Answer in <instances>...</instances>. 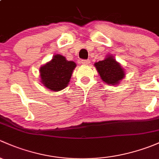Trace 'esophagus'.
I'll return each mask as SVG.
<instances>
[{
    "mask_svg": "<svg viewBox=\"0 0 159 159\" xmlns=\"http://www.w3.org/2000/svg\"><path fill=\"white\" fill-rule=\"evenodd\" d=\"M89 63H90V61H89V60H81V63L83 65H88V64H89Z\"/></svg>",
    "mask_w": 159,
    "mask_h": 159,
    "instance_id": "1",
    "label": "esophagus"
}]
</instances>
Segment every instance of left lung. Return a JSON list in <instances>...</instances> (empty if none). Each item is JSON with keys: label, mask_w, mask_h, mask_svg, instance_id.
<instances>
[{"label": "left lung", "mask_w": 159, "mask_h": 159, "mask_svg": "<svg viewBox=\"0 0 159 159\" xmlns=\"http://www.w3.org/2000/svg\"><path fill=\"white\" fill-rule=\"evenodd\" d=\"M94 65L101 79L108 85L119 84L125 77L124 69L112 56H107L105 60L97 62Z\"/></svg>", "instance_id": "8db88e82"}]
</instances>
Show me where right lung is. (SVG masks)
I'll return each instance as SVG.
<instances>
[{
	"label": "right lung",
	"instance_id": "1",
	"mask_svg": "<svg viewBox=\"0 0 159 159\" xmlns=\"http://www.w3.org/2000/svg\"><path fill=\"white\" fill-rule=\"evenodd\" d=\"M76 66L73 61H68L63 56L56 54L50 62L40 67L41 83L52 91L62 90L67 86Z\"/></svg>",
	"mask_w": 159,
	"mask_h": 159
}]
</instances>
